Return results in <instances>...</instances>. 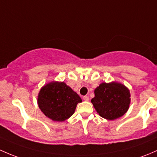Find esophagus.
Here are the masks:
<instances>
[{
	"label": "esophagus",
	"instance_id": "obj_1",
	"mask_svg": "<svg viewBox=\"0 0 157 157\" xmlns=\"http://www.w3.org/2000/svg\"><path fill=\"white\" fill-rule=\"evenodd\" d=\"M83 100H84V101H89V98H88V96H84L83 97Z\"/></svg>",
	"mask_w": 157,
	"mask_h": 157
}]
</instances>
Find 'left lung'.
Here are the masks:
<instances>
[{
    "label": "left lung",
    "mask_w": 157,
    "mask_h": 157,
    "mask_svg": "<svg viewBox=\"0 0 157 157\" xmlns=\"http://www.w3.org/2000/svg\"><path fill=\"white\" fill-rule=\"evenodd\" d=\"M130 91L118 82L101 83L94 90L91 99L98 113L108 120H114L123 116L130 104Z\"/></svg>",
    "instance_id": "8db88e82"
}]
</instances>
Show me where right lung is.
I'll return each instance as SVG.
<instances>
[{
	"instance_id": "add662e5",
	"label": "right lung",
	"mask_w": 157,
	"mask_h": 157,
	"mask_svg": "<svg viewBox=\"0 0 157 157\" xmlns=\"http://www.w3.org/2000/svg\"><path fill=\"white\" fill-rule=\"evenodd\" d=\"M82 99L76 92L64 82H52L41 88L38 104L47 117L56 122H63L75 113Z\"/></svg>"
}]
</instances>
